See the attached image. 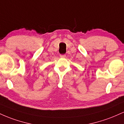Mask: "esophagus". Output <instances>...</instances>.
I'll return each instance as SVG.
<instances>
[{
    "label": "esophagus",
    "instance_id": "1",
    "mask_svg": "<svg viewBox=\"0 0 124 124\" xmlns=\"http://www.w3.org/2000/svg\"><path fill=\"white\" fill-rule=\"evenodd\" d=\"M60 57L61 58H64L66 57V55H60Z\"/></svg>",
    "mask_w": 124,
    "mask_h": 124
}]
</instances>
